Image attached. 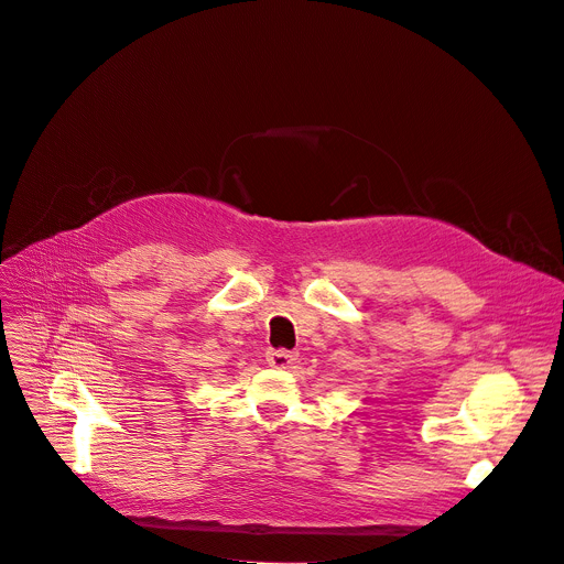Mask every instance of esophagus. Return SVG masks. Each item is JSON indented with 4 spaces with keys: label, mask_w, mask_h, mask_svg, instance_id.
<instances>
[{
    "label": "esophagus",
    "mask_w": 564,
    "mask_h": 564,
    "mask_svg": "<svg viewBox=\"0 0 564 564\" xmlns=\"http://www.w3.org/2000/svg\"><path fill=\"white\" fill-rule=\"evenodd\" d=\"M296 360L294 351H285V349H270L268 351V362L276 369H285Z\"/></svg>",
    "instance_id": "obj_1"
}]
</instances>
